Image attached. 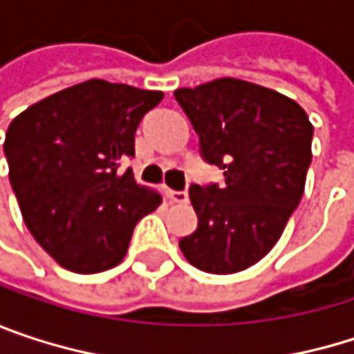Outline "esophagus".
Returning <instances> with one entry per match:
<instances>
[{"instance_id": "1", "label": "esophagus", "mask_w": 354, "mask_h": 354, "mask_svg": "<svg viewBox=\"0 0 354 354\" xmlns=\"http://www.w3.org/2000/svg\"><path fill=\"white\" fill-rule=\"evenodd\" d=\"M168 196H170V201L176 203V205H186V203H188V192H186V190H170Z\"/></svg>"}]
</instances>
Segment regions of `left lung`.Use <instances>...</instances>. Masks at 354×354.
Segmentation results:
<instances>
[{
    "instance_id": "obj_1",
    "label": "left lung",
    "mask_w": 354,
    "mask_h": 354,
    "mask_svg": "<svg viewBox=\"0 0 354 354\" xmlns=\"http://www.w3.org/2000/svg\"><path fill=\"white\" fill-rule=\"evenodd\" d=\"M174 96L203 158L225 176L221 186H190L198 227L180 250L211 274L246 270L279 242L304 196L314 127L295 100L236 77L180 88Z\"/></svg>"
}]
</instances>
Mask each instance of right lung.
Segmentation results:
<instances>
[{"label": "right lung", "mask_w": 354, "mask_h": 354, "mask_svg": "<svg viewBox=\"0 0 354 354\" xmlns=\"http://www.w3.org/2000/svg\"><path fill=\"white\" fill-rule=\"evenodd\" d=\"M162 92L88 80L18 114L6 133L10 182L35 240L63 268L94 274L124 258L162 194L120 172Z\"/></svg>", "instance_id": "right-lung-1"}]
</instances>
